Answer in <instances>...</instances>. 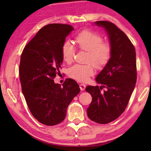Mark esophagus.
Listing matches in <instances>:
<instances>
[{
    "instance_id": "1",
    "label": "esophagus",
    "mask_w": 151,
    "mask_h": 151,
    "mask_svg": "<svg viewBox=\"0 0 151 151\" xmlns=\"http://www.w3.org/2000/svg\"><path fill=\"white\" fill-rule=\"evenodd\" d=\"M79 86H80V88H81V91H84L86 88V85H85V84H80Z\"/></svg>"
}]
</instances>
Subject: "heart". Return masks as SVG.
<instances>
[{"label":"heart","mask_w":151,"mask_h":151,"mask_svg":"<svg viewBox=\"0 0 151 151\" xmlns=\"http://www.w3.org/2000/svg\"><path fill=\"white\" fill-rule=\"evenodd\" d=\"M98 32L91 30H83L76 36L75 41L79 49L88 52L86 65H75L68 69V76L79 82H86L93 75L94 68L101 70L108 65L112 55V47L109 42ZM76 53V48L69 40L63 42L61 55L65 62L72 63Z\"/></svg>","instance_id":"heart-1"}]
</instances>
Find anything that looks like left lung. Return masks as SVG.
Instances as JSON below:
<instances>
[{
    "label": "left lung",
    "instance_id": "obj_1",
    "mask_svg": "<svg viewBox=\"0 0 151 151\" xmlns=\"http://www.w3.org/2000/svg\"><path fill=\"white\" fill-rule=\"evenodd\" d=\"M95 23L108 33L112 55L108 65L96 78L101 86L86 87L93 98L87 115L97 123L107 124L121 116L129 103L137 82L136 52L127 36L114 23L105 20Z\"/></svg>",
    "mask_w": 151,
    "mask_h": 151
}]
</instances>
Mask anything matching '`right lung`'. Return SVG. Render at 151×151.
<instances>
[{
	"label": "right lung",
	"instance_id": "1",
	"mask_svg": "<svg viewBox=\"0 0 151 151\" xmlns=\"http://www.w3.org/2000/svg\"><path fill=\"white\" fill-rule=\"evenodd\" d=\"M73 29L67 24L46 25L25 46L20 57L19 77L27 106L32 116L47 126L65 119L68 106L81 91L71 78L66 79L63 86L54 83L63 64L61 47Z\"/></svg>",
	"mask_w": 151,
	"mask_h": 151
}]
</instances>
